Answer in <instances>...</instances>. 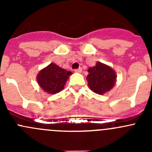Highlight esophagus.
I'll list each match as a JSON object with an SVG mask.
<instances>
[{
  "label": "esophagus",
  "mask_w": 152,
  "mask_h": 152,
  "mask_svg": "<svg viewBox=\"0 0 152 152\" xmlns=\"http://www.w3.org/2000/svg\"><path fill=\"white\" fill-rule=\"evenodd\" d=\"M82 69L81 68V67H79V68H78V69H75L74 72L75 73H81V72H82Z\"/></svg>",
  "instance_id": "34e87169"
}]
</instances>
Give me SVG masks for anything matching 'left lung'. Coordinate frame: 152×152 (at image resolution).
<instances>
[{
	"instance_id": "1",
	"label": "left lung",
	"mask_w": 152,
	"mask_h": 152,
	"mask_svg": "<svg viewBox=\"0 0 152 152\" xmlns=\"http://www.w3.org/2000/svg\"><path fill=\"white\" fill-rule=\"evenodd\" d=\"M87 81L90 90L99 95L110 91L116 82V73L112 67L98 62L95 66L87 70Z\"/></svg>"
}]
</instances>
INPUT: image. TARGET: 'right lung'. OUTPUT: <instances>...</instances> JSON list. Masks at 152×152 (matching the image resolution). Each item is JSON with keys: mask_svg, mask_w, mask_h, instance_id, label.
I'll return each mask as SVG.
<instances>
[{"mask_svg": "<svg viewBox=\"0 0 152 152\" xmlns=\"http://www.w3.org/2000/svg\"><path fill=\"white\" fill-rule=\"evenodd\" d=\"M70 71L50 63L41 70L37 76L38 85L49 94H55L63 90L65 83L71 75Z\"/></svg>", "mask_w": 152, "mask_h": 152, "instance_id": "right-lung-1", "label": "right lung"}]
</instances>
